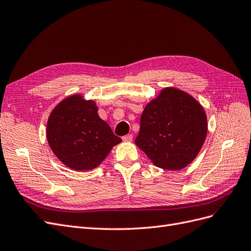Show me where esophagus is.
Returning <instances> with one entry per match:
<instances>
[{
    "label": "esophagus",
    "instance_id": "34e87169",
    "mask_svg": "<svg viewBox=\"0 0 251 251\" xmlns=\"http://www.w3.org/2000/svg\"><path fill=\"white\" fill-rule=\"evenodd\" d=\"M123 140H124L125 142H131V141L133 140V135H132V134H127V135L124 136Z\"/></svg>",
    "mask_w": 251,
    "mask_h": 251
}]
</instances>
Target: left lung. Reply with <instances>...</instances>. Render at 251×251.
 Wrapping results in <instances>:
<instances>
[{
	"label": "left lung",
	"instance_id": "left-lung-1",
	"mask_svg": "<svg viewBox=\"0 0 251 251\" xmlns=\"http://www.w3.org/2000/svg\"><path fill=\"white\" fill-rule=\"evenodd\" d=\"M206 135L202 104L183 90L166 87L144 108L135 143L158 168L179 171L198 156Z\"/></svg>",
	"mask_w": 251,
	"mask_h": 251
}]
</instances>
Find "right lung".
I'll return each instance as SVG.
<instances>
[{"instance_id": "1", "label": "right lung", "mask_w": 251, "mask_h": 251, "mask_svg": "<svg viewBox=\"0 0 251 251\" xmlns=\"http://www.w3.org/2000/svg\"><path fill=\"white\" fill-rule=\"evenodd\" d=\"M94 100L73 94L59 101L50 113L46 137L63 164L73 171L98 168L121 139L98 116Z\"/></svg>"}]
</instances>
